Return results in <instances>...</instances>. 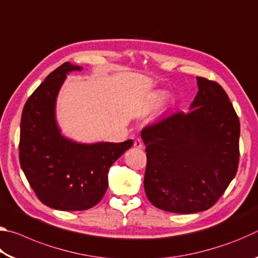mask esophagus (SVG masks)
Returning <instances> with one entry per match:
<instances>
[{"instance_id": "esophagus-1", "label": "esophagus", "mask_w": 258, "mask_h": 258, "mask_svg": "<svg viewBox=\"0 0 258 258\" xmlns=\"http://www.w3.org/2000/svg\"><path fill=\"white\" fill-rule=\"evenodd\" d=\"M134 147L137 148V149H142L143 148V143L141 141V139H137L134 141Z\"/></svg>"}]
</instances>
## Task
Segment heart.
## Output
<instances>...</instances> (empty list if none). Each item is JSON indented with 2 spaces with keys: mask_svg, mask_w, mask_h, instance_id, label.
I'll return each instance as SVG.
<instances>
[{
  "mask_svg": "<svg viewBox=\"0 0 258 258\" xmlns=\"http://www.w3.org/2000/svg\"><path fill=\"white\" fill-rule=\"evenodd\" d=\"M167 98H168V94L166 91H157L154 95V102H155V104L158 106V104L163 103Z\"/></svg>",
  "mask_w": 258,
  "mask_h": 258,
  "instance_id": "heart-1",
  "label": "heart"
}]
</instances>
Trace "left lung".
<instances>
[{
  "mask_svg": "<svg viewBox=\"0 0 258 258\" xmlns=\"http://www.w3.org/2000/svg\"><path fill=\"white\" fill-rule=\"evenodd\" d=\"M189 112L142 130L145 190L157 208L178 214L207 211L224 194L239 164L240 123L225 91L197 77Z\"/></svg>",
  "mask_w": 258,
  "mask_h": 258,
  "instance_id": "left-lung-1",
  "label": "left lung"
}]
</instances>
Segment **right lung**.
<instances>
[{
    "label": "right lung",
    "mask_w": 258,
    "mask_h": 258,
    "mask_svg": "<svg viewBox=\"0 0 258 258\" xmlns=\"http://www.w3.org/2000/svg\"><path fill=\"white\" fill-rule=\"evenodd\" d=\"M82 67L64 62L26 102L20 123L19 160L37 198L58 211H85L106 194L110 166L133 146L120 142L78 143L61 134L55 102L67 74Z\"/></svg>",
    "instance_id": "right-lung-1"
}]
</instances>
